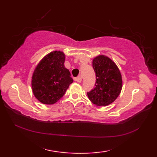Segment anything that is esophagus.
Segmentation results:
<instances>
[{
    "label": "esophagus",
    "mask_w": 157,
    "mask_h": 157,
    "mask_svg": "<svg viewBox=\"0 0 157 157\" xmlns=\"http://www.w3.org/2000/svg\"><path fill=\"white\" fill-rule=\"evenodd\" d=\"M75 80L76 81V82H78V83H81L82 82V78H81V76H78V78H76L75 79Z\"/></svg>",
    "instance_id": "obj_1"
}]
</instances>
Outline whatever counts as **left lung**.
Here are the masks:
<instances>
[{
	"mask_svg": "<svg viewBox=\"0 0 157 157\" xmlns=\"http://www.w3.org/2000/svg\"><path fill=\"white\" fill-rule=\"evenodd\" d=\"M96 73L95 87L87 92L88 98L96 106H107L114 102L122 89V78L117 66L105 55L92 61Z\"/></svg>",
	"mask_w": 157,
	"mask_h": 157,
	"instance_id": "8db88e82",
	"label": "left lung"
}]
</instances>
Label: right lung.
Returning a JSON list of instances; mask_svg holds the SVG:
<instances>
[{
    "mask_svg": "<svg viewBox=\"0 0 157 157\" xmlns=\"http://www.w3.org/2000/svg\"><path fill=\"white\" fill-rule=\"evenodd\" d=\"M65 54L55 51L46 55L36 66L32 78L35 97L45 105H52L65 94L73 82L64 66Z\"/></svg>",
    "mask_w": 157,
    "mask_h": 157,
    "instance_id": "right-lung-1",
    "label": "right lung"
}]
</instances>
